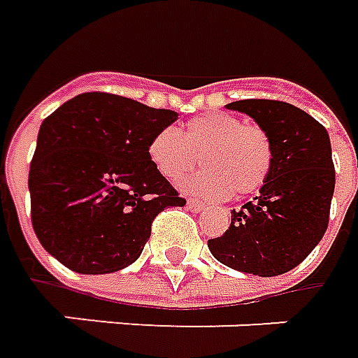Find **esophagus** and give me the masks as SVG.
<instances>
[{"instance_id": "esophagus-1", "label": "esophagus", "mask_w": 358, "mask_h": 358, "mask_svg": "<svg viewBox=\"0 0 358 358\" xmlns=\"http://www.w3.org/2000/svg\"><path fill=\"white\" fill-rule=\"evenodd\" d=\"M188 208L192 211L199 213V211H203V208H206V206H203L201 201H198V199H188Z\"/></svg>"}]
</instances>
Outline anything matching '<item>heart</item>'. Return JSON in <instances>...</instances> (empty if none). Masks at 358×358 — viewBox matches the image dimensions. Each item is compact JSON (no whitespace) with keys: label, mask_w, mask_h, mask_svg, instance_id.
<instances>
[{"label":"heart","mask_w":358,"mask_h":358,"mask_svg":"<svg viewBox=\"0 0 358 358\" xmlns=\"http://www.w3.org/2000/svg\"><path fill=\"white\" fill-rule=\"evenodd\" d=\"M155 169L170 182L182 180L199 162L206 166L182 189L211 199H225L237 189L250 194L268 178L272 169V143L259 125L241 123L239 117L211 111L189 119L180 133L166 127L148 143Z\"/></svg>","instance_id":"1"}]
</instances>
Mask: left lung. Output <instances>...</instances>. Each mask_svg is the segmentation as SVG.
Here are the masks:
<instances>
[{
  "instance_id": "1",
  "label": "left lung",
  "mask_w": 358,
  "mask_h": 358,
  "mask_svg": "<svg viewBox=\"0 0 358 358\" xmlns=\"http://www.w3.org/2000/svg\"><path fill=\"white\" fill-rule=\"evenodd\" d=\"M225 108L247 113L266 131L272 169L259 196L231 211L229 229L208 241V247L233 271L278 276L296 268L327 229L335 189L329 135L286 101L241 99Z\"/></svg>"
}]
</instances>
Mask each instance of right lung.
<instances>
[{
	"instance_id": "obj_1",
	"label": "right lung",
	"mask_w": 358,
	"mask_h": 358,
	"mask_svg": "<svg viewBox=\"0 0 358 358\" xmlns=\"http://www.w3.org/2000/svg\"><path fill=\"white\" fill-rule=\"evenodd\" d=\"M178 119L129 97L90 92L43 121L29 170L31 221L48 255L80 274L137 261L150 223L186 199L148 157V143Z\"/></svg>"
}]
</instances>
